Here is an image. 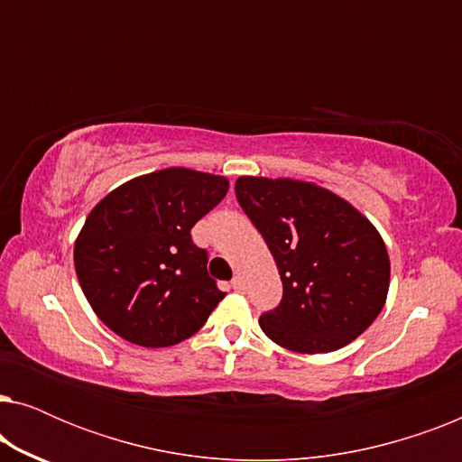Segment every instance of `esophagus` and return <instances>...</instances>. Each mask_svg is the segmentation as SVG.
I'll list each match as a JSON object with an SVG mask.
<instances>
[{"instance_id":"34e87169","label":"esophagus","mask_w":462,"mask_h":462,"mask_svg":"<svg viewBox=\"0 0 462 462\" xmlns=\"http://www.w3.org/2000/svg\"><path fill=\"white\" fill-rule=\"evenodd\" d=\"M231 286H233V290H237V292H244V290H245V282H244V277H242V275H236V277H233Z\"/></svg>"}]
</instances>
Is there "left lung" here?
<instances>
[{
	"label": "left lung",
	"instance_id": "left-lung-1",
	"mask_svg": "<svg viewBox=\"0 0 462 462\" xmlns=\"http://www.w3.org/2000/svg\"><path fill=\"white\" fill-rule=\"evenodd\" d=\"M236 195L261 231L283 283L263 332L283 349L330 353L383 311L391 264L376 226L349 201L313 182L239 176Z\"/></svg>",
	"mask_w": 462,
	"mask_h": 462
}]
</instances>
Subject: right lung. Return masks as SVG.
<instances>
[{"instance_id": "right-lung-1", "label": "right lung", "mask_w": 462, "mask_h": 462, "mask_svg": "<svg viewBox=\"0 0 462 462\" xmlns=\"http://www.w3.org/2000/svg\"><path fill=\"white\" fill-rule=\"evenodd\" d=\"M229 191L225 176L166 168L132 179L88 214L73 261L103 324L157 349L193 337L225 299L191 229Z\"/></svg>"}]
</instances>
